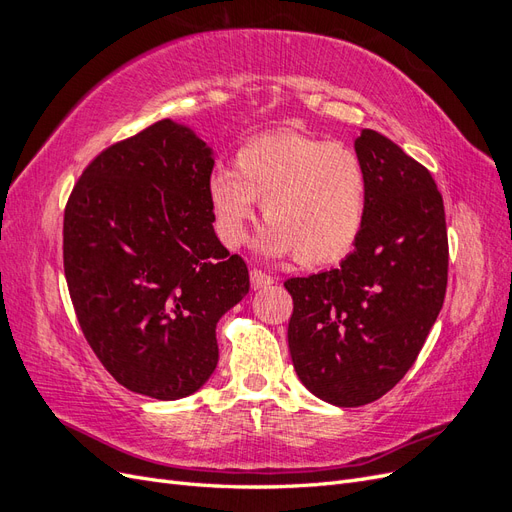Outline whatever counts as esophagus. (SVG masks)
<instances>
[{
  "mask_svg": "<svg viewBox=\"0 0 512 512\" xmlns=\"http://www.w3.org/2000/svg\"><path fill=\"white\" fill-rule=\"evenodd\" d=\"M250 280H252V288L254 290H262V288H269V286L275 284L273 277L267 275L265 271H260V269H252L250 271Z\"/></svg>",
  "mask_w": 512,
  "mask_h": 512,
  "instance_id": "esophagus-1",
  "label": "esophagus"
}]
</instances>
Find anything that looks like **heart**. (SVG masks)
<instances>
[{
	"label": "heart",
	"instance_id": "b5f03b06",
	"mask_svg": "<svg viewBox=\"0 0 512 512\" xmlns=\"http://www.w3.org/2000/svg\"><path fill=\"white\" fill-rule=\"evenodd\" d=\"M215 230L228 247H239L256 200L269 226L260 250L297 254L301 265L344 258L361 237L369 179L356 153L299 132L254 138L235 156V170H213L207 183Z\"/></svg>",
	"mask_w": 512,
	"mask_h": 512
}]
</instances>
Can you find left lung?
Here are the masks:
<instances>
[{
	"instance_id": "1",
	"label": "left lung",
	"mask_w": 512,
	"mask_h": 512,
	"mask_svg": "<svg viewBox=\"0 0 512 512\" xmlns=\"http://www.w3.org/2000/svg\"><path fill=\"white\" fill-rule=\"evenodd\" d=\"M354 149L369 179L359 241L337 269L284 282L294 371L339 408L371 404L406 376L448 280L444 203L429 170L376 130Z\"/></svg>"
}]
</instances>
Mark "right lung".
Listing matches in <instances>:
<instances>
[{"instance_id": "add662e5", "label": "right lung", "mask_w": 512, "mask_h": 512, "mask_svg": "<svg viewBox=\"0 0 512 512\" xmlns=\"http://www.w3.org/2000/svg\"><path fill=\"white\" fill-rule=\"evenodd\" d=\"M215 158L162 119L104 149L64 211V271L91 350L121 386L153 399L196 393L218 365V320L250 290L215 237Z\"/></svg>"}]
</instances>
